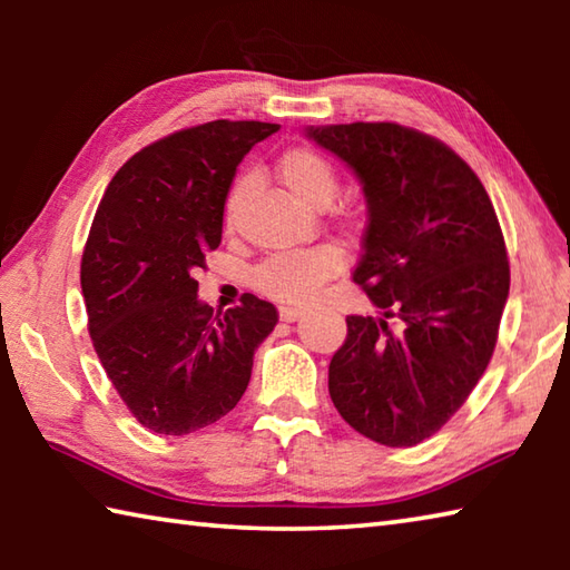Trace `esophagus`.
<instances>
[{
    "instance_id": "34e87169",
    "label": "esophagus",
    "mask_w": 570,
    "mask_h": 570,
    "mask_svg": "<svg viewBox=\"0 0 570 570\" xmlns=\"http://www.w3.org/2000/svg\"><path fill=\"white\" fill-rule=\"evenodd\" d=\"M278 316H282V322H296L298 316H304V308L302 306H282L278 308Z\"/></svg>"
}]
</instances>
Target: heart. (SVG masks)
Wrapping results in <instances>:
<instances>
[{
	"instance_id": "heart-1",
	"label": "heart",
	"mask_w": 570,
	"mask_h": 570,
	"mask_svg": "<svg viewBox=\"0 0 570 570\" xmlns=\"http://www.w3.org/2000/svg\"><path fill=\"white\" fill-rule=\"evenodd\" d=\"M278 180L284 188L304 206H314L320 200H330L336 188V176L330 160L308 148H292L278 158ZM244 180H236L226 196V220H234L238 214L240 198H244ZM340 258L334 250L312 246L298 250H284L256 268L254 284L258 292L268 296L286 298V302H304L330 278Z\"/></svg>"
}]
</instances>
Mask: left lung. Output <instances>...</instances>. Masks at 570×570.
Instances as JSON below:
<instances>
[{"mask_svg":"<svg viewBox=\"0 0 570 570\" xmlns=\"http://www.w3.org/2000/svg\"><path fill=\"white\" fill-rule=\"evenodd\" d=\"M360 180L354 282L380 316H346L330 394L356 432L412 448L445 424L493 356L510 268L495 208L440 140L394 122L306 125Z\"/></svg>","mask_w":570,"mask_h":570,"instance_id":"left-lung-1","label":"left lung"}]
</instances>
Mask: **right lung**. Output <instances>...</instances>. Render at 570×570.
<instances>
[{
  "mask_svg": "<svg viewBox=\"0 0 570 570\" xmlns=\"http://www.w3.org/2000/svg\"><path fill=\"white\" fill-rule=\"evenodd\" d=\"M278 125L214 120L173 132L115 173L82 254L90 336L142 428L188 435L236 407L278 322L254 294L216 314L193 272L218 248L238 163Z\"/></svg>",
  "mask_w": 570,
  "mask_h": 570,
  "instance_id": "right-lung-1",
  "label": "right lung"
}]
</instances>
